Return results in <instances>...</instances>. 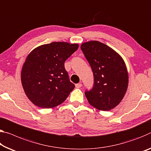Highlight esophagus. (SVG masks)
<instances>
[{"instance_id": "obj_1", "label": "esophagus", "mask_w": 151, "mask_h": 151, "mask_svg": "<svg viewBox=\"0 0 151 151\" xmlns=\"http://www.w3.org/2000/svg\"><path fill=\"white\" fill-rule=\"evenodd\" d=\"M76 87L77 88H81V87H82V84H81V83H77V84H76Z\"/></svg>"}]
</instances>
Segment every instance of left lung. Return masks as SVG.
Returning <instances> with one entry per match:
<instances>
[{"label":"left lung","mask_w":151,"mask_h":151,"mask_svg":"<svg viewBox=\"0 0 151 151\" xmlns=\"http://www.w3.org/2000/svg\"><path fill=\"white\" fill-rule=\"evenodd\" d=\"M81 49L91 67L94 83L85 96L92 106L109 111L120 103L128 88V75L122 57L97 41L83 43Z\"/></svg>","instance_id":"1"}]
</instances>
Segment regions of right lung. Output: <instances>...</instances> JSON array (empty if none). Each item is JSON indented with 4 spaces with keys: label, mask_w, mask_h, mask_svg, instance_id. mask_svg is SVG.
Returning a JSON list of instances; mask_svg holds the SVG:
<instances>
[{
    "label": "right lung",
    "mask_w": 151,
    "mask_h": 151,
    "mask_svg": "<svg viewBox=\"0 0 151 151\" xmlns=\"http://www.w3.org/2000/svg\"><path fill=\"white\" fill-rule=\"evenodd\" d=\"M78 45L60 42L42 45L28 55L21 71V83L27 97L41 108L63 104L75 85L69 79L64 62Z\"/></svg>",
    "instance_id": "add662e5"
}]
</instances>
